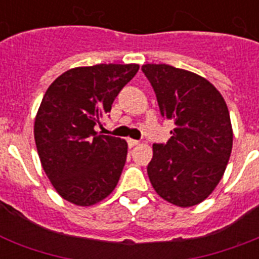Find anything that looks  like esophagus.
Masks as SVG:
<instances>
[{"label":"esophagus","mask_w":259,"mask_h":259,"mask_svg":"<svg viewBox=\"0 0 259 259\" xmlns=\"http://www.w3.org/2000/svg\"><path fill=\"white\" fill-rule=\"evenodd\" d=\"M140 142L136 141V140H132V138H129L127 140V145H129V148H134V146H137Z\"/></svg>","instance_id":"34e87169"}]
</instances>
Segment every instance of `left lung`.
<instances>
[{"instance_id": "left-lung-1", "label": "left lung", "mask_w": 259, "mask_h": 259, "mask_svg": "<svg viewBox=\"0 0 259 259\" xmlns=\"http://www.w3.org/2000/svg\"><path fill=\"white\" fill-rule=\"evenodd\" d=\"M161 115L175 129L166 144H154L148 176L158 196L177 207H192L213 192L233 149V126L222 94L191 71L144 64Z\"/></svg>"}]
</instances>
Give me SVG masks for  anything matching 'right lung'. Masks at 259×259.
I'll return each mask as SVG.
<instances>
[{"instance_id":"obj_1","label":"right lung","mask_w":259,"mask_h":259,"mask_svg":"<svg viewBox=\"0 0 259 259\" xmlns=\"http://www.w3.org/2000/svg\"><path fill=\"white\" fill-rule=\"evenodd\" d=\"M140 70L138 64L75 67L52 82L34 118L38 157L56 192L90 207L113 192L127 156V142L99 134L95 126Z\"/></svg>"}]
</instances>
